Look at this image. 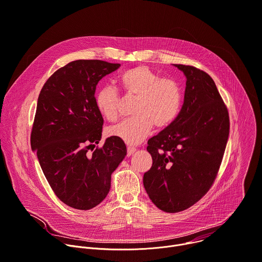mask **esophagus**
I'll use <instances>...</instances> for the list:
<instances>
[{
  "instance_id": "obj_1",
  "label": "esophagus",
  "mask_w": 262,
  "mask_h": 262,
  "mask_svg": "<svg viewBox=\"0 0 262 262\" xmlns=\"http://www.w3.org/2000/svg\"><path fill=\"white\" fill-rule=\"evenodd\" d=\"M136 150V147L134 146H127V156H131Z\"/></svg>"
}]
</instances>
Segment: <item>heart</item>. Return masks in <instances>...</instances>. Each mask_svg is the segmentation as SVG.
<instances>
[{"mask_svg": "<svg viewBox=\"0 0 262 262\" xmlns=\"http://www.w3.org/2000/svg\"><path fill=\"white\" fill-rule=\"evenodd\" d=\"M119 83L126 97L135 98L131 111L133 117L110 127V135L137 144L148 135L152 126L163 129L177 119L182 105V91L176 80L162 78L147 66L139 65L122 72ZM95 104L104 119L117 121L121 97L116 89L108 85L99 89Z\"/></svg>", "mask_w": 262, "mask_h": 262, "instance_id": "heart-1", "label": "heart"}]
</instances>
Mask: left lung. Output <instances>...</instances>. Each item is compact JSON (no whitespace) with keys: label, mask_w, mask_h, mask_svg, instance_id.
Here are the masks:
<instances>
[{"label":"left lung","mask_w":262,"mask_h":262,"mask_svg":"<svg viewBox=\"0 0 262 262\" xmlns=\"http://www.w3.org/2000/svg\"><path fill=\"white\" fill-rule=\"evenodd\" d=\"M183 107L177 119L147 141L152 165L143 176L152 203L166 213L187 210L213 186L229 135V115L213 78L189 65Z\"/></svg>","instance_id":"8db88e82"}]
</instances>
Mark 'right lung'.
<instances>
[{
    "instance_id": "obj_1",
    "label": "right lung",
    "mask_w": 262,
    "mask_h": 262,
    "mask_svg": "<svg viewBox=\"0 0 262 262\" xmlns=\"http://www.w3.org/2000/svg\"><path fill=\"white\" fill-rule=\"evenodd\" d=\"M120 66L73 61L46 80L38 97L32 149L52 191L76 210H91L104 200L112 173L127 154L124 141L115 136L95 148L103 125L95 104L96 85Z\"/></svg>"
}]
</instances>
